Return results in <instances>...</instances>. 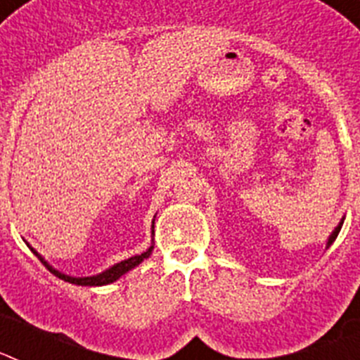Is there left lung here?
I'll return each instance as SVG.
<instances>
[{"label":"left lung","mask_w":360,"mask_h":360,"mask_svg":"<svg viewBox=\"0 0 360 360\" xmlns=\"http://www.w3.org/2000/svg\"><path fill=\"white\" fill-rule=\"evenodd\" d=\"M342 224H345V218L341 219V221H339V225H337L335 229H333V232L332 234H330V238H328V241H326V249H328L330 245L333 243V241H335V238H337V234H339V232H341V227H342Z\"/></svg>","instance_id":"obj_1"}]
</instances>
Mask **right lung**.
Listing matches in <instances>:
<instances>
[{
  "instance_id": "add662e5",
  "label": "right lung",
  "mask_w": 360,
  "mask_h": 360,
  "mask_svg": "<svg viewBox=\"0 0 360 360\" xmlns=\"http://www.w3.org/2000/svg\"><path fill=\"white\" fill-rule=\"evenodd\" d=\"M151 224H153L151 225V236H155V219H153ZM28 247H30V245H28ZM153 249H155V247H153V240H151V247H149V249L146 250V252L135 254V256L128 257V259H124V262L115 263V265H111L110 269L103 270V272H98V274H95V276H84V278H75V276H68V274H65V272H61V270L53 269V266L50 265V263L46 262V259H44V257L41 256V254L37 252L36 249H32V247H30L32 252H34L37 257H39L41 263H44V266H46V269H49L50 272H52V274H56L59 279H65V281L73 283V285H81V287H103V285H110V283L117 281V279H119L120 276H124V274H126V272H129V270H131V269H135V266L141 265V263L144 262V259H148V257L151 256Z\"/></svg>"
}]
</instances>
